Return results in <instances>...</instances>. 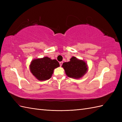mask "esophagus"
<instances>
[{
  "mask_svg": "<svg viewBox=\"0 0 122 122\" xmlns=\"http://www.w3.org/2000/svg\"><path fill=\"white\" fill-rule=\"evenodd\" d=\"M59 64H60V66H62V64H63V62H62H62H60Z\"/></svg>",
  "mask_w": 122,
  "mask_h": 122,
  "instance_id": "34e87169",
  "label": "esophagus"
}]
</instances>
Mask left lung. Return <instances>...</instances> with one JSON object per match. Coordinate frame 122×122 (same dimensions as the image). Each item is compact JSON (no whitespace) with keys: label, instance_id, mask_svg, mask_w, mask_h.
Instances as JSON below:
<instances>
[{"label":"left lung","instance_id":"obj_1","mask_svg":"<svg viewBox=\"0 0 122 122\" xmlns=\"http://www.w3.org/2000/svg\"><path fill=\"white\" fill-rule=\"evenodd\" d=\"M62 66L67 76L75 79H79L83 76L87 70L86 64L84 61L74 56L72 57L69 62L63 63Z\"/></svg>","mask_w":122,"mask_h":122}]
</instances>
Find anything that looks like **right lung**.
<instances>
[{
  "instance_id": "1",
  "label": "right lung",
  "mask_w": 122,
  "mask_h": 122,
  "mask_svg": "<svg viewBox=\"0 0 122 122\" xmlns=\"http://www.w3.org/2000/svg\"><path fill=\"white\" fill-rule=\"evenodd\" d=\"M59 66L60 64L56 60L45 57L33 60L30 65V70L38 80L44 81L51 78L54 69Z\"/></svg>"
}]
</instances>
